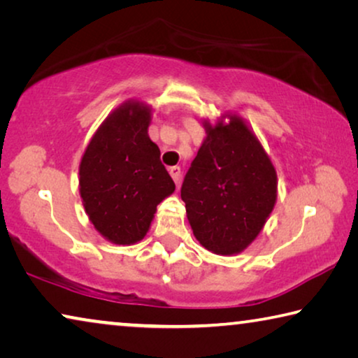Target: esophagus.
Returning a JSON list of instances; mask_svg holds the SVG:
<instances>
[{
    "label": "esophagus",
    "instance_id": "esophagus-1",
    "mask_svg": "<svg viewBox=\"0 0 358 358\" xmlns=\"http://www.w3.org/2000/svg\"><path fill=\"white\" fill-rule=\"evenodd\" d=\"M170 177L173 178V181H175V185H178L180 183V178H181V169L180 167H170Z\"/></svg>",
    "mask_w": 358,
    "mask_h": 358
}]
</instances>
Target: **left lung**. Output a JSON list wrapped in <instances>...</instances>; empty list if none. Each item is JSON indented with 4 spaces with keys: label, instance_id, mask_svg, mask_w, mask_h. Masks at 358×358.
Here are the masks:
<instances>
[{
    "label": "left lung",
    "instance_id": "8db88e82",
    "mask_svg": "<svg viewBox=\"0 0 358 358\" xmlns=\"http://www.w3.org/2000/svg\"><path fill=\"white\" fill-rule=\"evenodd\" d=\"M203 122L207 137L181 185L194 237L208 252L236 255L263 229L277 199V173L242 117Z\"/></svg>",
    "mask_w": 358,
    "mask_h": 358
}]
</instances>
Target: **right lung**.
Returning a JSON list of instances; mask_svg holds the SVG:
<instances>
[{
    "label": "right lung",
    "mask_w": 358,
    "mask_h": 358,
    "mask_svg": "<svg viewBox=\"0 0 358 358\" xmlns=\"http://www.w3.org/2000/svg\"><path fill=\"white\" fill-rule=\"evenodd\" d=\"M151 108L129 100L94 134L79 164V194L101 236L117 245L143 239L156 207L175 191L148 127Z\"/></svg>",
    "instance_id": "add662e5"
}]
</instances>
